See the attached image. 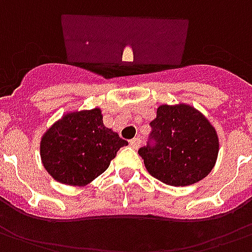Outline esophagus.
<instances>
[{"label": "esophagus", "instance_id": "1", "mask_svg": "<svg viewBox=\"0 0 252 252\" xmlns=\"http://www.w3.org/2000/svg\"><path fill=\"white\" fill-rule=\"evenodd\" d=\"M139 145H141V138H133L131 141H130V146L134 149H138L139 148Z\"/></svg>", "mask_w": 252, "mask_h": 252}]
</instances>
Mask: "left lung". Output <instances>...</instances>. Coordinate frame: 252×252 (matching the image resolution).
Masks as SVG:
<instances>
[{
    "instance_id": "8db88e82",
    "label": "left lung",
    "mask_w": 252,
    "mask_h": 252,
    "mask_svg": "<svg viewBox=\"0 0 252 252\" xmlns=\"http://www.w3.org/2000/svg\"><path fill=\"white\" fill-rule=\"evenodd\" d=\"M153 145L138 150L154 179L187 187L207 177L219 154V138L208 119L185 103L161 104L150 122Z\"/></svg>"
}]
</instances>
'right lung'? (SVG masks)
I'll return each mask as SVG.
<instances>
[{"label":"right lung","mask_w":252,"mask_h":252,"mask_svg":"<svg viewBox=\"0 0 252 252\" xmlns=\"http://www.w3.org/2000/svg\"><path fill=\"white\" fill-rule=\"evenodd\" d=\"M127 141L103 125L100 108L64 114L44 133V168L62 184L84 187L108 168Z\"/></svg>","instance_id":"add662e5"}]
</instances>
